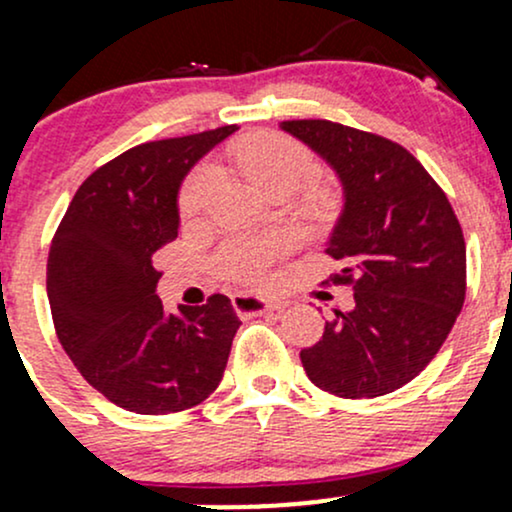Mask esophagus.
Wrapping results in <instances>:
<instances>
[{
  "label": "esophagus",
  "mask_w": 512,
  "mask_h": 512,
  "mask_svg": "<svg viewBox=\"0 0 512 512\" xmlns=\"http://www.w3.org/2000/svg\"><path fill=\"white\" fill-rule=\"evenodd\" d=\"M233 308L245 315L281 313V310L289 308V301H286V298L255 296V293H238V296H233Z\"/></svg>",
  "instance_id": "obj_1"
}]
</instances>
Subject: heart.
<instances>
[{"label": "heart", "instance_id": "b5f03b06", "mask_svg": "<svg viewBox=\"0 0 512 512\" xmlns=\"http://www.w3.org/2000/svg\"><path fill=\"white\" fill-rule=\"evenodd\" d=\"M240 163L264 192L296 190L315 175V161L301 144L279 134H262L250 139L240 149ZM219 166L202 163L192 170L180 192L182 216H197L209 204L219 185ZM286 250L284 238H236L226 243L216 257V264L231 279L257 284L264 279L269 264Z\"/></svg>", "mask_w": 512, "mask_h": 512}]
</instances>
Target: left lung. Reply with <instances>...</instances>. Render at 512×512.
Wrapping results in <instances>:
<instances>
[{"label": "left lung", "instance_id": "obj_1", "mask_svg": "<svg viewBox=\"0 0 512 512\" xmlns=\"http://www.w3.org/2000/svg\"><path fill=\"white\" fill-rule=\"evenodd\" d=\"M342 185L327 255L344 264L354 308L334 310L301 351L310 383L337 397L395 392L424 370L455 325L467 291V250L445 192L404 146L330 120L279 125Z\"/></svg>", "mask_w": 512, "mask_h": 512}]
</instances>
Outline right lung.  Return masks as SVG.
<instances>
[{
    "label": "right lung",
    "mask_w": 512,
    "mask_h": 512,
    "mask_svg": "<svg viewBox=\"0 0 512 512\" xmlns=\"http://www.w3.org/2000/svg\"><path fill=\"white\" fill-rule=\"evenodd\" d=\"M238 125L125 151L76 190L48 257V298L62 349L117 407L173 414L223 378L243 322L231 298L166 313L158 248L178 238L182 180Z\"/></svg>",
    "instance_id": "obj_1"
}]
</instances>
